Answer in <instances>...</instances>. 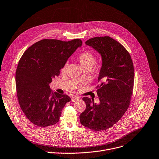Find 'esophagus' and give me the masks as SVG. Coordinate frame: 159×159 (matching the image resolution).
Segmentation results:
<instances>
[{
    "label": "esophagus",
    "instance_id": "esophagus-1",
    "mask_svg": "<svg viewBox=\"0 0 159 159\" xmlns=\"http://www.w3.org/2000/svg\"><path fill=\"white\" fill-rule=\"evenodd\" d=\"M80 99V98L79 97H77V96H73L71 98V101L73 102H75V101H77L78 100Z\"/></svg>",
    "mask_w": 159,
    "mask_h": 159
}]
</instances>
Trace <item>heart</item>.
<instances>
[{
    "label": "heart",
    "mask_w": 159,
    "mask_h": 159,
    "mask_svg": "<svg viewBox=\"0 0 159 159\" xmlns=\"http://www.w3.org/2000/svg\"><path fill=\"white\" fill-rule=\"evenodd\" d=\"M78 60L82 68L84 67L91 68L96 62V58L94 55L89 51H85L81 53L78 57ZM67 66H68V62L65 63L63 65V67L61 68V72L62 73H65L66 72Z\"/></svg>",
    "instance_id": "1"
}]
</instances>
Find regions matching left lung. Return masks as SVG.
<instances>
[{
  "instance_id": "obj_1",
  "label": "left lung",
  "mask_w": 159,
  "mask_h": 159,
  "mask_svg": "<svg viewBox=\"0 0 159 159\" xmlns=\"http://www.w3.org/2000/svg\"><path fill=\"white\" fill-rule=\"evenodd\" d=\"M102 58L97 86L99 103L88 97L83 98L86 107L80 116L81 124L96 131L110 128L128 109L133 91L134 69L127 50L113 39L96 37L87 40Z\"/></svg>"
}]
</instances>
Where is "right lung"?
Returning a JSON list of instances; mask_svg holds the SVG:
<instances>
[{
	"instance_id": "right-lung-1",
	"label": "right lung",
	"mask_w": 159,
	"mask_h": 159,
	"mask_svg": "<svg viewBox=\"0 0 159 159\" xmlns=\"http://www.w3.org/2000/svg\"><path fill=\"white\" fill-rule=\"evenodd\" d=\"M81 45L80 39H44L30 47L20 59L16 74L17 98L21 109L35 125L47 127L59 121L62 109L71 98L53 93L49 84Z\"/></svg>"
}]
</instances>
